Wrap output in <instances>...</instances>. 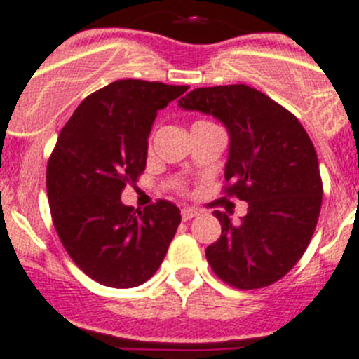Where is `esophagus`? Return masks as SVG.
I'll return each instance as SVG.
<instances>
[{"mask_svg":"<svg viewBox=\"0 0 359 359\" xmlns=\"http://www.w3.org/2000/svg\"><path fill=\"white\" fill-rule=\"evenodd\" d=\"M198 216V210L196 209H191V207H186V209H182V219L184 221H189L193 219V217Z\"/></svg>","mask_w":359,"mask_h":359,"instance_id":"34e87169","label":"esophagus"}]
</instances>
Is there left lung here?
I'll list each match as a JSON object with an SVG mask.
<instances>
[{
  "label": "left lung",
  "mask_w": 359,
  "mask_h": 359,
  "mask_svg": "<svg viewBox=\"0 0 359 359\" xmlns=\"http://www.w3.org/2000/svg\"><path fill=\"white\" fill-rule=\"evenodd\" d=\"M179 106L226 127V193L248 202L241 223L214 210L221 237L205 250L210 267L237 289L271 285L303 257L319 219L323 180L310 136L292 113L248 85L196 88Z\"/></svg>",
  "instance_id": "obj_1"
}]
</instances>
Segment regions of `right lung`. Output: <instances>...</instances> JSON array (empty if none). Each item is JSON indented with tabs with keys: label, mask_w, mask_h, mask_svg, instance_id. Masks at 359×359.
I'll list each match as a JSON object with an SVG mask.
<instances>
[{
	"label": "right lung",
	"mask_w": 359,
	"mask_h": 359,
	"mask_svg": "<svg viewBox=\"0 0 359 359\" xmlns=\"http://www.w3.org/2000/svg\"><path fill=\"white\" fill-rule=\"evenodd\" d=\"M186 90L120 79L86 97L60 133L46 175L51 216L70 259L100 285L145 283L175 236L179 207L159 200L136 212L120 196L145 170L157 111Z\"/></svg>",
	"instance_id": "right-lung-1"
}]
</instances>
